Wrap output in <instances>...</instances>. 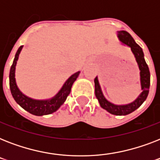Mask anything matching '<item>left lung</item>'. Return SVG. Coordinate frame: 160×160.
Segmentation results:
<instances>
[{
	"label": "left lung",
	"instance_id": "1",
	"mask_svg": "<svg viewBox=\"0 0 160 160\" xmlns=\"http://www.w3.org/2000/svg\"><path fill=\"white\" fill-rule=\"evenodd\" d=\"M118 36L123 43L129 46L131 48L132 52L134 53V56H135L139 70H140V80H141V87L143 92L134 102L130 103L129 105H114V104L109 102L104 97L97 77L95 78V96L98 99L100 106L102 107L103 109H105L110 114H114V115H126L138 109L144 103V100H146L148 94H149V85H150V73H149L148 65L144 60L142 48L134 41L133 37L130 36V34L125 31H121L118 32Z\"/></svg>",
	"mask_w": 160,
	"mask_h": 160
}]
</instances>
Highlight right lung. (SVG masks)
Segmentation results:
<instances>
[{
    "mask_svg": "<svg viewBox=\"0 0 160 160\" xmlns=\"http://www.w3.org/2000/svg\"><path fill=\"white\" fill-rule=\"evenodd\" d=\"M22 46H20L18 51L16 52L15 59H14L13 64L11 65V70H10V89H11V95L13 96L14 100H16V103L21 105L24 109H26V111L31 113L35 115H45V114H52L53 112H55L60 105H63V103L65 102L66 98L70 95L71 87H72L73 83L75 82L76 78L80 74V72L75 73L72 75L67 81L65 83V85L62 87V89L60 90V92L55 95L51 100H32L31 98H28L26 95H24L17 88L16 83V79H15V69H16V61L18 60L19 54L21 52Z\"/></svg>",
    "mask_w": 160,
    "mask_h": 160,
    "instance_id": "add662e5",
    "label": "right lung"
}]
</instances>
